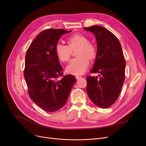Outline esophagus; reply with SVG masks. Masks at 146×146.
<instances>
[{"mask_svg": "<svg viewBox=\"0 0 146 146\" xmlns=\"http://www.w3.org/2000/svg\"><path fill=\"white\" fill-rule=\"evenodd\" d=\"M76 79H79L82 78V76H76Z\"/></svg>", "mask_w": 146, "mask_h": 146, "instance_id": "34e87169", "label": "esophagus"}]
</instances>
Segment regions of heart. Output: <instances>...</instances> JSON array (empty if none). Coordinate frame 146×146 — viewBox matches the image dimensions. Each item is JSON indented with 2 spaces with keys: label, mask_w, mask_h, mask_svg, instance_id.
Returning <instances> with one entry per match:
<instances>
[{
  "label": "heart",
  "mask_w": 146,
  "mask_h": 146,
  "mask_svg": "<svg viewBox=\"0 0 146 146\" xmlns=\"http://www.w3.org/2000/svg\"><path fill=\"white\" fill-rule=\"evenodd\" d=\"M67 45L63 43H57L55 46V52L58 59L61 62L67 61L70 57L72 52L77 48L76 58L72 59L66 67L67 73L75 75L83 74L89 65V60L95 58L97 51L95 46L90 42L88 38L80 34H76L67 40Z\"/></svg>",
  "instance_id": "heart-1"
}]
</instances>
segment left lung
Wrapping results in <instances>:
<instances>
[{
    "mask_svg": "<svg viewBox=\"0 0 146 146\" xmlns=\"http://www.w3.org/2000/svg\"><path fill=\"white\" fill-rule=\"evenodd\" d=\"M83 29L92 32L97 42L96 57L90 72L101 73L99 79L87 76V93L96 106L109 108L117 100L125 80L126 63L121 45L116 36L102 26Z\"/></svg>",
    "mask_w": 146,
    "mask_h": 146,
    "instance_id": "8db88e82",
    "label": "left lung"
}]
</instances>
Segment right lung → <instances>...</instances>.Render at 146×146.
Here are the masks:
<instances>
[{
	"mask_svg": "<svg viewBox=\"0 0 146 146\" xmlns=\"http://www.w3.org/2000/svg\"><path fill=\"white\" fill-rule=\"evenodd\" d=\"M65 29H48L41 32L31 44L25 56L24 76L32 101L44 111L55 112L66 104L76 79L63 76L55 46ZM59 77L62 79L58 80Z\"/></svg>",
	"mask_w": 146,
	"mask_h": 146,
	"instance_id": "add662e5",
	"label": "right lung"
}]
</instances>
